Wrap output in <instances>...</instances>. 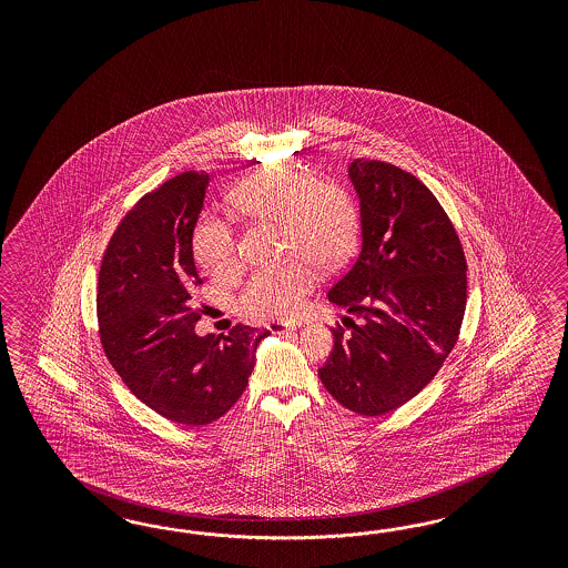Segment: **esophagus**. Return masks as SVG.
Segmentation results:
<instances>
[{
  "mask_svg": "<svg viewBox=\"0 0 568 568\" xmlns=\"http://www.w3.org/2000/svg\"><path fill=\"white\" fill-rule=\"evenodd\" d=\"M302 327V323H275V325H271L268 328H273L276 333H285V331H295V328Z\"/></svg>",
  "mask_w": 568,
  "mask_h": 568,
  "instance_id": "obj_1",
  "label": "esophagus"
}]
</instances>
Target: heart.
Instances as JSON below:
<instances>
[{
	"label": "heart",
	"instance_id": "obj_1",
	"mask_svg": "<svg viewBox=\"0 0 568 568\" xmlns=\"http://www.w3.org/2000/svg\"><path fill=\"white\" fill-rule=\"evenodd\" d=\"M233 204L243 214L281 224L287 256H302L318 268L344 262L358 237V214L342 187L316 181L308 172L266 169L233 191ZM193 256L210 275L231 276L240 268L233 226L206 214L193 231ZM316 275L308 262L293 260L254 273L241 292L237 306L254 321H285L300 314Z\"/></svg>",
	"mask_w": 568,
	"mask_h": 568
}]
</instances>
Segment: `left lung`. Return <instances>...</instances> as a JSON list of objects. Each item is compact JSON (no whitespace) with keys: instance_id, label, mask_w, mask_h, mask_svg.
Here are the masks:
<instances>
[{"instance_id":"8db88e82","label":"left lung","mask_w":568,"mask_h":568,"mask_svg":"<svg viewBox=\"0 0 568 568\" xmlns=\"http://www.w3.org/2000/svg\"><path fill=\"white\" fill-rule=\"evenodd\" d=\"M361 254L328 302L354 314L333 331L318 377L352 413L381 416L413 399L454 349L466 308V260L444 207L416 176L356 158Z\"/></svg>"}]
</instances>
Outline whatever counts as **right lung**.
I'll use <instances>...</instances> for the list:
<instances>
[{
  "instance_id": "add662e5",
  "label": "right lung",
  "mask_w": 568,
  "mask_h": 568,
  "mask_svg": "<svg viewBox=\"0 0 568 568\" xmlns=\"http://www.w3.org/2000/svg\"><path fill=\"white\" fill-rule=\"evenodd\" d=\"M210 174L183 172L143 195L103 254L98 321L103 352L126 387L172 423L200 427L240 399L271 331L235 325L197 335L191 292L204 281L193 231Z\"/></svg>"
}]
</instances>
